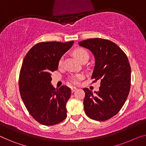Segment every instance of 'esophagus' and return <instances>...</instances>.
I'll return each instance as SVG.
<instances>
[{
	"mask_svg": "<svg viewBox=\"0 0 146 146\" xmlns=\"http://www.w3.org/2000/svg\"><path fill=\"white\" fill-rule=\"evenodd\" d=\"M75 90H77V88L75 87H71V92L73 93Z\"/></svg>",
	"mask_w": 146,
	"mask_h": 146,
	"instance_id": "34e87169",
	"label": "esophagus"
}]
</instances>
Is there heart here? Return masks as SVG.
Listing matches in <instances>:
<instances>
[{"label":"heart","mask_w":146,"mask_h":146,"mask_svg":"<svg viewBox=\"0 0 146 146\" xmlns=\"http://www.w3.org/2000/svg\"><path fill=\"white\" fill-rule=\"evenodd\" d=\"M74 56L77 58V59L79 61V62H82L84 60L88 61L89 58V54L86 50L82 48H76L73 52ZM63 64V59H60L59 62V66H62ZM82 76L81 75H77L71 77V81L74 84H77L79 82V80L81 79Z\"/></svg>","instance_id":"1"}]
</instances>
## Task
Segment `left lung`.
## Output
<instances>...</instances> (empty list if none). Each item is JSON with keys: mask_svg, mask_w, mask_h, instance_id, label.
<instances>
[{"mask_svg": "<svg viewBox=\"0 0 146 146\" xmlns=\"http://www.w3.org/2000/svg\"><path fill=\"white\" fill-rule=\"evenodd\" d=\"M94 56L92 75L94 82L100 80L99 91L84 88L83 104L88 117L104 121L118 113L129 94L131 69L127 56L116 44L103 38H90L79 42Z\"/></svg>", "mask_w": 146, "mask_h": 146, "instance_id": "left-lung-1", "label": "left lung"}]
</instances>
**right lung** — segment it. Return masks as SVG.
<instances>
[{"label":"right lung","instance_id":"1","mask_svg":"<svg viewBox=\"0 0 146 146\" xmlns=\"http://www.w3.org/2000/svg\"><path fill=\"white\" fill-rule=\"evenodd\" d=\"M73 42L38 43L23 60L19 79L21 97L29 113L42 125H54L67 116L66 106L71 89L66 86L54 88L51 73L57 70L61 58Z\"/></svg>","mask_w":146,"mask_h":146}]
</instances>
